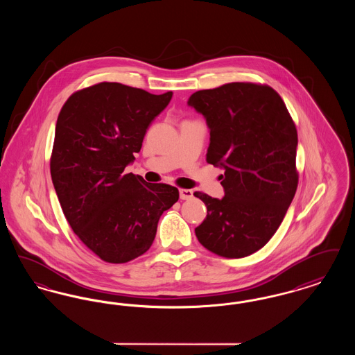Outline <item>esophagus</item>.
I'll return each instance as SVG.
<instances>
[{"label":"esophagus","mask_w":355,"mask_h":355,"mask_svg":"<svg viewBox=\"0 0 355 355\" xmlns=\"http://www.w3.org/2000/svg\"><path fill=\"white\" fill-rule=\"evenodd\" d=\"M180 198L181 200H190L193 198V191L189 189H180Z\"/></svg>","instance_id":"obj_1"}]
</instances>
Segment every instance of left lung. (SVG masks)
Wrapping results in <instances>:
<instances>
[{
	"label": "left lung",
	"instance_id": "left-lung-1",
	"mask_svg": "<svg viewBox=\"0 0 355 355\" xmlns=\"http://www.w3.org/2000/svg\"><path fill=\"white\" fill-rule=\"evenodd\" d=\"M187 105L210 130L207 164L220 175L223 198L196 191L207 216L196 236L207 250L242 258L263 248L294 198L297 129L279 94L266 85L232 83L198 90Z\"/></svg>",
	"mask_w": 355,
	"mask_h": 355
}]
</instances>
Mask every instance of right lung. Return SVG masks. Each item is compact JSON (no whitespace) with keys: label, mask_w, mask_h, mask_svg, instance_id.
<instances>
[{"label":"right lung","mask_w":355,"mask_h":355,"mask_svg":"<svg viewBox=\"0 0 355 355\" xmlns=\"http://www.w3.org/2000/svg\"><path fill=\"white\" fill-rule=\"evenodd\" d=\"M171 97L101 83L71 94L58 114L51 181L70 227L105 262L146 253L159 217L178 201L177 187L123 173Z\"/></svg>","instance_id":"1"}]
</instances>
